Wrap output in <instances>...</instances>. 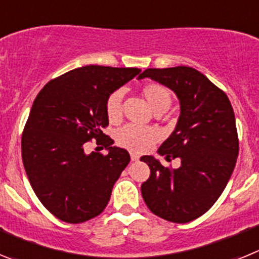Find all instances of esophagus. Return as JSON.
<instances>
[{
  "mask_svg": "<svg viewBox=\"0 0 259 259\" xmlns=\"http://www.w3.org/2000/svg\"><path fill=\"white\" fill-rule=\"evenodd\" d=\"M140 158V155L137 154V153H131V159L132 161H137Z\"/></svg>",
  "mask_w": 259,
  "mask_h": 259,
  "instance_id": "1",
  "label": "esophagus"
}]
</instances>
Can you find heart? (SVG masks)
<instances>
[{
  "mask_svg": "<svg viewBox=\"0 0 259 259\" xmlns=\"http://www.w3.org/2000/svg\"><path fill=\"white\" fill-rule=\"evenodd\" d=\"M143 96L150 109L157 114L164 113L171 106V92L162 84L149 83L143 87ZM124 91L116 89L107 97L105 110L111 123H116L122 118V105ZM161 139L159 132L152 127H140V125L128 124L119 130L116 134V143L125 149L135 153H144L150 149L153 144Z\"/></svg>",
  "mask_w": 259,
  "mask_h": 259,
  "instance_id": "b5f03b06",
  "label": "heart"
}]
</instances>
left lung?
<instances>
[{
    "mask_svg": "<svg viewBox=\"0 0 259 259\" xmlns=\"http://www.w3.org/2000/svg\"><path fill=\"white\" fill-rule=\"evenodd\" d=\"M150 77L179 98L180 115L158 154L166 161L180 158L168 168L153 155L141 157L150 168L141 194L153 214L174 223H188L207 211L224 191L239 154L236 122L227 95L200 71L187 66L146 68Z\"/></svg>",
    "mask_w": 259,
    "mask_h": 259,
    "instance_id": "1",
    "label": "left lung"
}]
</instances>
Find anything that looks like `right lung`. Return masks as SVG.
Masks as SVG:
<instances>
[{"mask_svg":"<svg viewBox=\"0 0 259 259\" xmlns=\"http://www.w3.org/2000/svg\"><path fill=\"white\" fill-rule=\"evenodd\" d=\"M140 68L89 65L50 80L32 105L22 136V158L41 203L66 223L101 214L119 176L130 163L125 149L102 132L109 124L106 100ZM96 138L108 154L85 153Z\"/></svg>","mask_w":259,"mask_h":259,"instance_id":"add662e5","label":"right lung"}]
</instances>
